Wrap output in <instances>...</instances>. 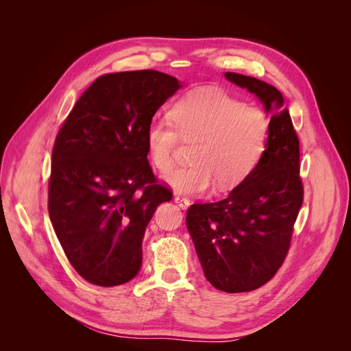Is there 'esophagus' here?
I'll return each mask as SVG.
<instances>
[{
  "label": "esophagus",
  "instance_id": "34e87169",
  "mask_svg": "<svg viewBox=\"0 0 351 351\" xmlns=\"http://www.w3.org/2000/svg\"><path fill=\"white\" fill-rule=\"evenodd\" d=\"M174 202L176 204L182 208V209H187L189 206H190V200L187 199V197H184V196H180V195H176L174 196Z\"/></svg>",
  "mask_w": 351,
  "mask_h": 351
}]
</instances>
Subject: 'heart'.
<instances>
[{
  "label": "heart",
  "instance_id": "b5f03b06",
  "mask_svg": "<svg viewBox=\"0 0 351 351\" xmlns=\"http://www.w3.org/2000/svg\"><path fill=\"white\" fill-rule=\"evenodd\" d=\"M171 121L154 119L145 132L146 149L159 171L174 165L178 139L195 142L190 161L164 177L177 193L199 195L217 183L230 190L256 168L267 146L269 119L263 110L217 89L189 93L174 104Z\"/></svg>",
  "mask_w": 351,
  "mask_h": 351
}]
</instances>
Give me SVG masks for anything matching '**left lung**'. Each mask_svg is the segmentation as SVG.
I'll return each mask as SVG.
<instances>
[{
  "label": "left lung",
  "instance_id": "left-lung-1",
  "mask_svg": "<svg viewBox=\"0 0 351 351\" xmlns=\"http://www.w3.org/2000/svg\"><path fill=\"white\" fill-rule=\"evenodd\" d=\"M271 114L267 146L253 173L214 204L189 208L186 224L206 280L226 293L267 284L282 265L303 204L300 146L281 92L259 79L226 73Z\"/></svg>",
  "mask_w": 351,
  "mask_h": 351
}]
</instances>
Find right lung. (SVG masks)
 I'll return each mask as SVG.
<instances>
[{"label":"right lung","instance_id":"add662e5","mask_svg":"<svg viewBox=\"0 0 351 351\" xmlns=\"http://www.w3.org/2000/svg\"><path fill=\"white\" fill-rule=\"evenodd\" d=\"M182 88L156 70L104 74L86 89L52 149L48 212L71 267L88 282L133 280L156 208L173 199L147 162L145 132Z\"/></svg>","mask_w":351,"mask_h":351}]
</instances>
